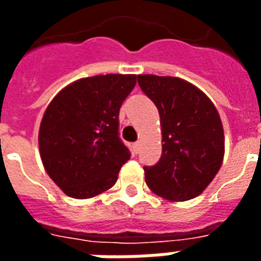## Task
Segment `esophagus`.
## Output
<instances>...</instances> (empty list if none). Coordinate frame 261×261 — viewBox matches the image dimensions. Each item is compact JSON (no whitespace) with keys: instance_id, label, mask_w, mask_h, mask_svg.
<instances>
[{"instance_id":"34e87169","label":"esophagus","mask_w":261,"mask_h":261,"mask_svg":"<svg viewBox=\"0 0 261 261\" xmlns=\"http://www.w3.org/2000/svg\"><path fill=\"white\" fill-rule=\"evenodd\" d=\"M133 148H134V152L138 153V149H140V141H136L133 144Z\"/></svg>"}]
</instances>
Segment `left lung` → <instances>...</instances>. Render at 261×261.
Wrapping results in <instances>:
<instances>
[{
    "label": "left lung",
    "mask_w": 261,
    "mask_h": 261,
    "mask_svg": "<svg viewBox=\"0 0 261 261\" xmlns=\"http://www.w3.org/2000/svg\"><path fill=\"white\" fill-rule=\"evenodd\" d=\"M138 85L158 108L162 155L144 166L155 194L186 201L200 196L224 159V128L213 102L198 88L176 76L138 75Z\"/></svg>",
    "instance_id": "1"
}]
</instances>
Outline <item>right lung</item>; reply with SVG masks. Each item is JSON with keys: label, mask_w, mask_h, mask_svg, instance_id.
<instances>
[{"label": "right lung", "mask_w": 261, "mask_h": 261, "mask_svg": "<svg viewBox=\"0 0 261 261\" xmlns=\"http://www.w3.org/2000/svg\"><path fill=\"white\" fill-rule=\"evenodd\" d=\"M137 75L75 81L44 112L39 149L44 169L69 197L91 198L114 186L130 149L120 140L119 113Z\"/></svg>", "instance_id": "add662e5"}]
</instances>
